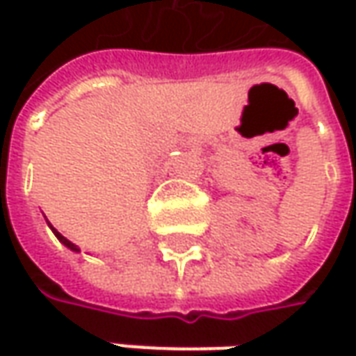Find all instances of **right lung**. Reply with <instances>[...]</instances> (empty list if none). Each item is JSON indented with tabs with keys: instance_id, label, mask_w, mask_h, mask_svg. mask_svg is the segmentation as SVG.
<instances>
[{
	"instance_id": "obj_1",
	"label": "right lung",
	"mask_w": 356,
	"mask_h": 356,
	"mask_svg": "<svg viewBox=\"0 0 356 356\" xmlns=\"http://www.w3.org/2000/svg\"><path fill=\"white\" fill-rule=\"evenodd\" d=\"M49 226H51V224H49ZM51 229H53V234H55V236L59 238V241H61V243H65V245H67L69 250H73V252H79V248H76L75 243H71L69 239L65 238V236H61V234H59V232H57V229H55V227H53V226H51Z\"/></svg>"
}]
</instances>
